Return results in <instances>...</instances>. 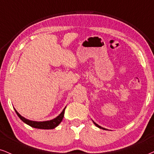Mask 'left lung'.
Masks as SVG:
<instances>
[{
    "instance_id": "8db88e82",
    "label": "left lung",
    "mask_w": 154,
    "mask_h": 154,
    "mask_svg": "<svg viewBox=\"0 0 154 154\" xmlns=\"http://www.w3.org/2000/svg\"><path fill=\"white\" fill-rule=\"evenodd\" d=\"M94 124H95V125H96V126H97V127H98V128H102V129H106V128H103V127H101V126H98V125L97 124V123H95V122H94Z\"/></svg>"
}]
</instances>
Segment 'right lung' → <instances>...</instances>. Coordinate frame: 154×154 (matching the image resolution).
<instances>
[{"label": "right lung", "mask_w": 154, "mask_h": 154, "mask_svg": "<svg viewBox=\"0 0 154 154\" xmlns=\"http://www.w3.org/2000/svg\"><path fill=\"white\" fill-rule=\"evenodd\" d=\"M65 109L66 108L63 110L61 113H60L58 116H57L56 119H53V120H51V121H41V122L28 120V119H25L24 117L21 116L19 114L18 112L16 111V109H15V111H16V113H17V115H18V116L20 118V119H21L24 123H26V124L29 125L30 126L33 127V128H40V129H53V128H56V126H58V125L60 124V123L62 121L64 116Z\"/></svg>", "instance_id": "obj_1"}]
</instances>
